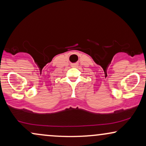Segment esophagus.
I'll return each mask as SVG.
<instances>
[{"mask_svg":"<svg viewBox=\"0 0 146 146\" xmlns=\"http://www.w3.org/2000/svg\"><path fill=\"white\" fill-rule=\"evenodd\" d=\"M72 67H78V64H72Z\"/></svg>","mask_w":146,"mask_h":146,"instance_id":"34e87169","label":"esophagus"}]
</instances>
